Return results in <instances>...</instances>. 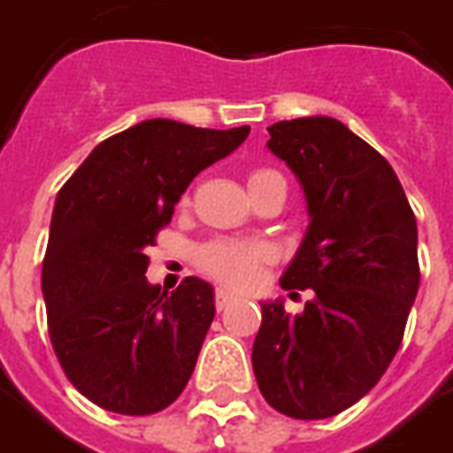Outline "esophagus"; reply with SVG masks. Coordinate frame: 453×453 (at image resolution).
Segmentation results:
<instances>
[{
  "mask_svg": "<svg viewBox=\"0 0 453 453\" xmlns=\"http://www.w3.org/2000/svg\"><path fill=\"white\" fill-rule=\"evenodd\" d=\"M237 294L230 292V289H226V287H220V289H216V306L223 311L226 306H230V303L235 302Z\"/></svg>",
  "mask_w": 453,
  "mask_h": 453,
  "instance_id": "34e87169",
  "label": "esophagus"
}]
</instances>
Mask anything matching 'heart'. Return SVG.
I'll list each match as a JSON object with an SVG mask.
<instances>
[{
	"label": "heart",
	"mask_w": 453,
	"mask_h": 453,
	"mask_svg": "<svg viewBox=\"0 0 453 453\" xmlns=\"http://www.w3.org/2000/svg\"><path fill=\"white\" fill-rule=\"evenodd\" d=\"M277 176L274 172L267 169H257L250 173L248 183L262 181ZM270 259V248L262 242H245V240H213L203 248L198 250V265L201 270L213 274L226 284L233 287H250L257 280L259 267Z\"/></svg>",
	"instance_id": "1"
}]
</instances>
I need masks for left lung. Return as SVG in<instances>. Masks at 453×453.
Listing matches in <instances>:
<instances>
[{
  "mask_svg": "<svg viewBox=\"0 0 453 453\" xmlns=\"http://www.w3.org/2000/svg\"><path fill=\"white\" fill-rule=\"evenodd\" d=\"M267 132L309 211L280 284L314 299L296 316L262 302L252 370L277 412L326 419L368 395L403 343L419 289L417 220L388 159L343 122L299 117Z\"/></svg>",
  "mask_w": 453,
  "mask_h": 453,
  "instance_id": "1",
  "label": "left lung"
}]
</instances>
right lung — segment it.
<instances>
[{
	"label": "right lung",
	"mask_w": 453,
	"mask_h": 453,
	"mask_svg": "<svg viewBox=\"0 0 453 453\" xmlns=\"http://www.w3.org/2000/svg\"><path fill=\"white\" fill-rule=\"evenodd\" d=\"M250 127L144 119L100 142L56 196L41 289L65 378L103 410L154 414L186 388L216 316L198 277L172 294L147 281V248L198 173Z\"/></svg>",
	"instance_id": "add662e5"
}]
</instances>
